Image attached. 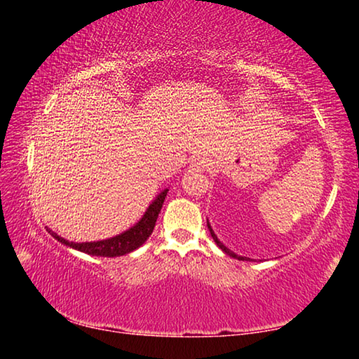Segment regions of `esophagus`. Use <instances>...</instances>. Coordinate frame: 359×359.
Wrapping results in <instances>:
<instances>
[{
	"instance_id": "34e87169",
	"label": "esophagus",
	"mask_w": 359,
	"mask_h": 359,
	"mask_svg": "<svg viewBox=\"0 0 359 359\" xmlns=\"http://www.w3.org/2000/svg\"><path fill=\"white\" fill-rule=\"evenodd\" d=\"M209 166L210 163L208 160H204V158H198V160H194L190 165V171L199 172V171H204V169H209Z\"/></svg>"
}]
</instances>
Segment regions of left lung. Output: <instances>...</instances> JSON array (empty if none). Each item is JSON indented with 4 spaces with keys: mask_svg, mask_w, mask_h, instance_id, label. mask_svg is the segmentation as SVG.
Segmentation results:
<instances>
[{
    "mask_svg": "<svg viewBox=\"0 0 359 359\" xmlns=\"http://www.w3.org/2000/svg\"><path fill=\"white\" fill-rule=\"evenodd\" d=\"M208 228H209V231H210V236H212V238H214V241H215V244H217L218 247H220V248H222V250H223L224 253H228V255H229V257H233V258H236V259H242V261H244V259H250V258H245V257H239V255H236V253H233V252H231V250H229V248H226V247H224V245L222 244V242L217 239V236H215V233H214V231H212V228H210V224H209V222H208Z\"/></svg>",
    "mask_w": 359,
    "mask_h": 359,
    "instance_id": "8db88e82",
    "label": "left lung"
}]
</instances>
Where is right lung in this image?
Here are the masks:
<instances>
[{
	"label": "right lung",
	"mask_w": 359,
	"mask_h": 359,
	"mask_svg": "<svg viewBox=\"0 0 359 359\" xmlns=\"http://www.w3.org/2000/svg\"><path fill=\"white\" fill-rule=\"evenodd\" d=\"M166 194H168V190H163L160 194H158L155 201L149 205V209L145 210L144 217L135 224V226L118 236H114L111 239L96 241V242H69L63 238H60V236L57 233H53L52 229L47 228V231L58 242L74 248V250L95 255V257H107V258L121 257V255L131 253L133 250H136L137 247H141L144 242L149 239V236L154 233L156 218L163 208V203H165Z\"/></svg>",
	"instance_id": "right-lung-1"
}]
</instances>
